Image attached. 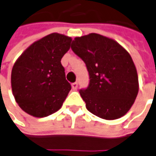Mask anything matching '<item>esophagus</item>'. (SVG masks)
<instances>
[{
	"instance_id": "1",
	"label": "esophagus",
	"mask_w": 156,
	"mask_h": 156,
	"mask_svg": "<svg viewBox=\"0 0 156 156\" xmlns=\"http://www.w3.org/2000/svg\"><path fill=\"white\" fill-rule=\"evenodd\" d=\"M72 88L74 89V90H76L77 88V87H78V83L77 82H74V83H72Z\"/></svg>"
}]
</instances>
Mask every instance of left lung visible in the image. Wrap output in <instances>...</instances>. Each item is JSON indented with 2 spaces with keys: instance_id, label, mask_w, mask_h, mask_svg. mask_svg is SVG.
Segmentation results:
<instances>
[{
  "instance_id": "obj_1",
  "label": "left lung",
  "mask_w": 156,
  "mask_h": 156,
  "mask_svg": "<svg viewBox=\"0 0 156 156\" xmlns=\"http://www.w3.org/2000/svg\"><path fill=\"white\" fill-rule=\"evenodd\" d=\"M71 49L88 71V87L80 90L87 109L105 120L126 115L138 92L137 69L127 51L115 41L95 33L76 37Z\"/></svg>"
}]
</instances>
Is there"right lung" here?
Returning <instances> with one entry per match:
<instances>
[{
	"label": "right lung",
	"mask_w": 156,
	"mask_h": 156,
	"mask_svg": "<svg viewBox=\"0 0 156 156\" xmlns=\"http://www.w3.org/2000/svg\"><path fill=\"white\" fill-rule=\"evenodd\" d=\"M72 39L52 33L23 52L12 69V94L19 107L35 117H46L61 108L71 90L61 64Z\"/></svg>",
	"instance_id": "right-lung-1"
}]
</instances>
